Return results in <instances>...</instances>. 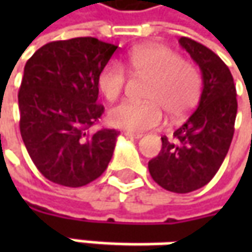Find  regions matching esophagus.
Here are the masks:
<instances>
[{
  "instance_id": "1",
  "label": "esophagus",
  "mask_w": 252,
  "mask_h": 252,
  "mask_svg": "<svg viewBox=\"0 0 252 252\" xmlns=\"http://www.w3.org/2000/svg\"><path fill=\"white\" fill-rule=\"evenodd\" d=\"M123 134H125L126 137H130V139H141V137H143V134H141V133H131V131H123Z\"/></svg>"
}]
</instances>
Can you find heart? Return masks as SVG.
Returning <instances> with one entry per match:
<instances>
[{
    "label": "heart",
    "mask_w": 252,
    "mask_h": 252,
    "mask_svg": "<svg viewBox=\"0 0 252 252\" xmlns=\"http://www.w3.org/2000/svg\"><path fill=\"white\" fill-rule=\"evenodd\" d=\"M133 75L150 78L144 103L122 102L108 112L112 126L127 131H144L160 126L164 111L172 121L184 119L198 105L202 81L198 70L162 44H141L127 56ZM108 101H115L125 88L126 71L116 62L105 64L96 78Z\"/></svg>",
    "instance_id": "1"
}]
</instances>
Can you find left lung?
<instances>
[{
  "mask_svg": "<svg viewBox=\"0 0 252 252\" xmlns=\"http://www.w3.org/2000/svg\"><path fill=\"white\" fill-rule=\"evenodd\" d=\"M179 44L198 64L203 88L196 111L174 131V139L161 137L162 147L149 161V171L161 188L188 193L205 187L224 161L234 134L237 94L218 54L189 37H181Z\"/></svg>",
  "mask_w": 252,
  "mask_h": 252,
  "instance_id": "obj_1",
  "label": "left lung"
}]
</instances>
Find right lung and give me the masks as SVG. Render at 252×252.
<instances>
[{
  "instance_id": "right-lung-1",
  "label": "right lung",
  "mask_w": 252,
  "mask_h": 252,
  "mask_svg": "<svg viewBox=\"0 0 252 252\" xmlns=\"http://www.w3.org/2000/svg\"><path fill=\"white\" fill-rule=\"evenodd\" d=\"M118 46L74 37L42 46L26 62L18 103L19 129L36 168L54 184L78 188L101 177L119 131L91 133L103 113L98 74Z\"/></svg>"
}]
</instances>
